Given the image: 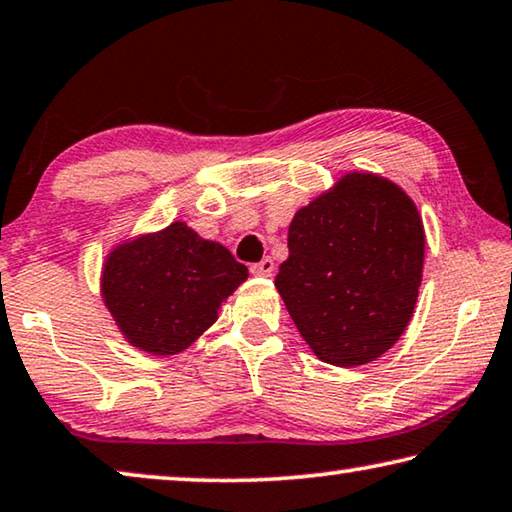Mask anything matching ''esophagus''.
I'll return each instance as SVG.
<instances>
[{
    "label": "esophagus",
    "mask_w": 512,
    "mask_h": 512,
    "mask_svg": "<svg viewBox=\"0 0 512 512\" xmlns=\"http://www.w3.org/2000/svg\"><path fill=\"white\" fill-rule=\"evenodd\" d=\"M273 271H275V262H273L271 257H264L259 264L250 266V273L257 275V277H271Z\"/></svg>",
    "instance_id": "obj_1"
}]
</instances>
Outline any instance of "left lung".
I'll return each instance as SVG.
<instances>
[{"label": "left lung", "instance_id": "left-lung-1", "mask_svg": "<svg viewBox=\"0 0 512 512\" xmlns=\"http://www.w3.org/2000/svg\"><path fill=\"white\" fill-rule=\"evenodd\" d=\"M422 266L424 225L413 198L379 173L348 171L293 214L275 289L311 352L354 368L400 341Z\"/></svg>", "mask_w": 512, "mask_h": 512}]
</instances>
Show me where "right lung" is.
Listing matches in <instances>:
<instances>
[{
    "label": "right lung",
    "mask_w": 512,
    "mask_h": 512,
    "mask_svg": "<svg viewBox=\"0 0 512 512\" xmlns=\"http://www.w3.org/2000/svg\"><path fill=\"white\" fill-rule=\"evenodd\" d=\"M248 280L219 241L185 221L121 239L103 259L101 300L128 345L153 357L187 350Z\"/></svg>",
    "instance_id": "1"
}]
</instances>
